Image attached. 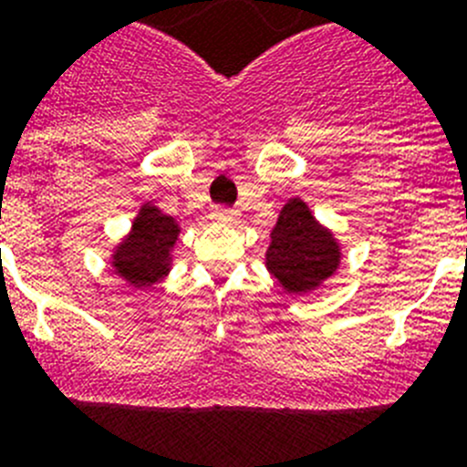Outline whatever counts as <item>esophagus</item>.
<instances>
[{
	"label": "esophagus",
	"instance_id": "esophagus-1",
	"mask_svg": "<svg viewBox=\"0 0 467 467\" xmlns=\"http://www.w3.org/2000/svg\"><path fill=\"white\" fill-rule=\"evenodd\" d=\"M237 211L234 209H216L213 213H211V218L218 223V225H233L234 221H237Z\"/></svg>",
	"mask_w": 467,
	"mask_h": 467
}]
</instances>
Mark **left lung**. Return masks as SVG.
<instances>
[{
	"mask_svg": "<svg viewBox=\"0 0 467 467\" xmlns=\"http://www.w3.org/2000/svg\"><path fill=\"white\" fill-rule=\"evenodd\" d=\"M343 246L334 230L312 213L301 197H291L279 209L265 249L267 273L284 294L310 296L340 270Z\"/></svg>",
	"mask_w": 467,
	"mask_h": 467,
	"instance_id": "1",
	"label": "left lung"
}]
</instances>
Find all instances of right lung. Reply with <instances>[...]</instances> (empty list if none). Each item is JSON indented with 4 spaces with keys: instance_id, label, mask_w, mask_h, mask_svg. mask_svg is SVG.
<instances>
[{
    "instance_id": "right-lung-1",
    "label": "right lung",
    "mask_w": 467,
    "mask_h": 467,
    "mask_svg": "<svg viewBox=\"0 0 467 467\" xmlns=\"http://www.w3.org/2000/svg\"><path fill=\"white\" fill-rule=\"evenodd\" d=\"M181 223L166 216L155 202H143L127 234L112 246V273L133 291H152L173 267V249L181 237Z\"/></svg>"
}]
</instances>
